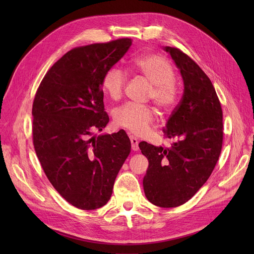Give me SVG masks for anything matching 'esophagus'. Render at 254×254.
Here are the masks:
<instances>
[{"label": "esophagus", "instance_id": "obj_1", "mask_svg": "<svg viewBox=\"0 0 254 254\" xmlns=\"http://www.w3.org/2000/svg\"><path fill=\"white\" fill-rule=\"evenodd\" d=\"M129 140H130V144H131V149L134 151H137L139 149L137 138L134 137V136H129Z\"/></svg>", "mask_w": 254, "mask_h": 254}]
</instances>
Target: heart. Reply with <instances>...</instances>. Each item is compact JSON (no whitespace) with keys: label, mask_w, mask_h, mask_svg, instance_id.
<instances>
[{"label":"heart","mask_w":254,"mask_h":254,"mask_svg":"<svg viewBox=\"0 0 254 254\" xmlns=\"http://www.w3.org/2000/svg\"><path fill=\"white\" fill-rule=\"evenodd\" d=\"M130 70L143 76L151 84L148 99L153 100L157 108L167 114L174 110L180 99V89L175 82V72L171 63L157 55H146L130 64ZM127 83V74L116 66L107 71L102 79V87L110 99L122 98ZM116 126L142 135L156 118V113L149 106L127 103L118 107L113 114Z\"/></svg>","instance_id":"b5f03b06"}]
</instances>
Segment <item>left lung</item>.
Here are the masks:
<instances>
[{"instance_id": "1", "label": "left lung", "mask_w": 254, "mask_h": 254, "mask_svg": "<svg viewBox=\"0 0 254 254\" xmlns=\"http://www.w3.org/2000/svg\"><path fill=\"white\" fill-rule=\"evenodd\" d=\"M180 70L184 90L170 116L164 134L178 139L171 147L139 143L148 169L143 179L146 197L155 206L174 208L185 204L202 188L219 158L222 109L211 80L198 64L178 48L166 46Z\"/></svg>"}]
</instances>
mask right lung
Listing matches in <instances>:
<instances>
[{"label":"right lung","mask_w":254,"mask_h":254,"mask_svg":"<svg viewBox=\"0 0 254 254\" xmlns=\"http://www.w3.org/2000/svg\"><path fill=\"white\" fill-rule=\"evenodd\" d=\"M131 45L123 38L71 49L44 76L33 103V143L53 188L74 207L96 210L109 201L130 152L122 129L90 137L109 123L102 79Z\"/></svg>","instance_id":"1"}]
</instances>
